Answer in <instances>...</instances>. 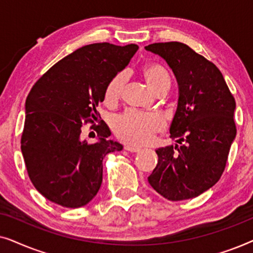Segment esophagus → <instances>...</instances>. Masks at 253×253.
<instances>
[{"instance_id":"34e87169","label":"esophagus","mask_w":253,"mask_h":253,"mask_svg":"<svg viewBox=\"0 0 253 253\" xmlns=\"http://www.w3.org/2000/svg\"><path fill=\"white\" fill-rule=\"evenodd\" d=\"M124 150L127 151V152H131V153H138V152H140V148H139V147L129 146V145H126V146H124Z\"/></svg>"}]
</instances>
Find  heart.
Masks as SVG:
<instances>
[{"instance_id":"obj_1","label":"heart","mask_w":253,"mask_h":253,"mask_svg":"<svg viewBox=\"0 0 253 253\" xmlns=\"http://www.w3.org/2000/svg\"><path fill=\"white\" fill-rule=\"evenodd\" d=\"M146 84L152 92L157 93L161 89H168L170 77L165 68L159 64H150L141 72ZM124 87L123 75H116L108 83L105 89V101L114 103L120 99ZM164 121L154 114H145L127 110L120 115L114 122V131L121 140L131 145H144L162 130Z\"/></svg>"}]
</instances>
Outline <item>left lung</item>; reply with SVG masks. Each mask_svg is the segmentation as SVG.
I'll list each match as a JSON object with an SVG mask.
<instances>
[{
  "label": "left lung",
  "instance_id": "1",
  "mask_svg": "<svg viewBox=\"0 0 253 253\" xmlns=\"http://www.w3.org/2000/svg\"><path fill=\"white\" fill-rule=\"evenodd\" d=\"M167 62L178 84L170 126L175 147L158 148V165L148 183L171 202L198 197L219 181L236 137V102L222 74L189 46L171 42L145 47Z\"/></svg>",
  "mask_w": 253,
  "mask_h": 253
}]
</instances>
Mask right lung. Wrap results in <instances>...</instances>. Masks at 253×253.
Masks as SVG:
<instances>
[{
	"label": "right lung",
	"mask_w": 253,
	"mask_h": 253,
	"mask_svg": "<svg viewBox=\"0 0 253 253\" xmlns=\"http://www.w3.org/2000/svg\"><path fill=\"white\" fill-rule=\"evenodd\" d=\"M138 48L134 43L87 44L54 64L30 91L20 148L31 182L44 198L77 209L96 196L103 158L123 148L107 140L106 123L95 126L96 107L105 100L108 83ZM85 123H92L98 133L95 144L81 139Z\"/></svg>",
	"instance_id": "add662e5"
}]
</instances>
